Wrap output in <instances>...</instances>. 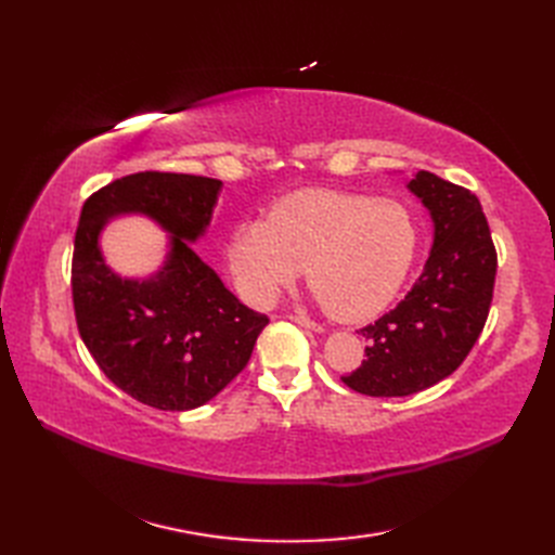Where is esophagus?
I'll return each mask as SVG.
<instances>
[{
  "label": "esophagus",
  "instance_id": "obj_1",
  "mask_svg": "<svg viewBox=\"0 0 555 555\" xmlns=\"http://www.w3.org/2000/svg\"><path fill=\"white\" fill-rule=\"evenodd\" d=\"M289 319H292V322H296L298 326H306V328H310V331H324L322 326H319L317 322H312V319L306 317V314H292Z\"/></svg>",
  "mask_w": 555,
  "mask_h": 555
}]
</instances>
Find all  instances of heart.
Returning a JSON list of instances; mask_svg holds the SVG:
<instances>
[{"label":"heart","mask_w":555,"mask_h":555,"mask_svg":"<svg viewBox=\"0 0 555 555\" xmlns=\"http://www.w3.org/2000/svg\"><path fill=\"white\" fill-rule=\"evenodd\" d=\"M414 255L416 224L405 206L333 190L282 196L266 222L238 224L227 245L247 304H271L308 264L310 289L340 322H363L389 306Z\"/></svg>","instance_id":"heart-1"}]
</instances>
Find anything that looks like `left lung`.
I'll use <instances>...</instances> for the list:
<instances>
[{
    "label": "left lung",
    "instance_id": "1",
    "mask_svg": "<svg viewBox=\"0 0 555 555\" xmlns=\"http://www.w3.org/2000/svg\"><path fill=\"white\" fill-rule=\"evenodd\" d=\"M408 190L430 212V255L408 296L359 331L365 361L343 377L375 398L412 396L449 377L475 347L493 300L498 255L479 198L428 171Z\"/></svg>",
    "mask_w": 555,
    "mask_h": 555
}]
</instances>
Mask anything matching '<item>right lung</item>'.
Masks as SVG:
<instances>
[{"instance_id":"right-lung-1","label":"right lung","mask_w":555,"mask_h":555,"mask_svg":"<svg viewBox=\"0 0 555 555\" xmlns=\"http://www.w3.org/2000/svg\"><path fill=\"white\" fill-rule=\"evenodd\" d=\"M220 190L215 178L143 171L82 204L72 261L78 333L102 373L143 405L201 408L243 371L268 324L190 245L206 233ZM120 214H145L172 236L155 276L122 279L105 263L98 236Z\"/></svg>"}]
</instances>
